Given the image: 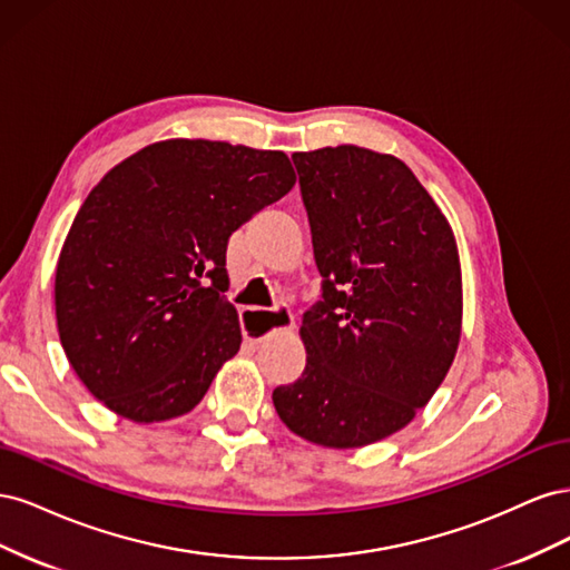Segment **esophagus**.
<instances>
[{
    "label": "esophagus",
    "instance_id": "34e87169",
    "mask_svg": "<svg viewBox=\"0 0 570 570\" xmlns=\"http://www.w3.org/2000/svg\"><path fill=\"white\" fill-rule=\"evenodd\" d=\"M243 333L249 342L258 344L266 340L271 333L278 331H292L295 325V316L289 308H275V312H258V308H247L243 312Z\"/></svg>",
    "mask_w": 570,
    "mask_h": 570
}]
</instances>
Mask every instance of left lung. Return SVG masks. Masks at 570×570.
Masks as SVG:
<instances>
[{
	"instance_id": "left-lung-1",
	"label": "left lung",
	"mask_w": 570,
	"mask_h": 570,
	"mask_svg": "<svg viewBox=\"0 0 570 570\" xmlns=\"http://www.w3.org/2000/svg\"><path fill=\"white\" fill-rule=\"evenodd\" d=\"M323 302L306 366L273 390L306 442L356 450L406 428L450 373L463 289L454 230L411 168L356 145L295 151Z\"/></svg>"
}]
</instances>
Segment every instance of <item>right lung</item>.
Masks as SVG:
<instances>
[{"label": "right lung", "mask_w": 570, "mask_h": 570, "mask_svg": "<svg viewBox=\"0 0 570 570\" xmlns=\"http://www.w3.org/2000/svg\"><path fill=\"white\" fill-rule=\"evenodd\" d=\"M295 180L283 151L176 137L90 189L57 262V327L68 364L116 416L161 423L202 402L243 344L220 297L228 239Z\"/></svg>", "instance_id": "add662e5"}]
</instances>
